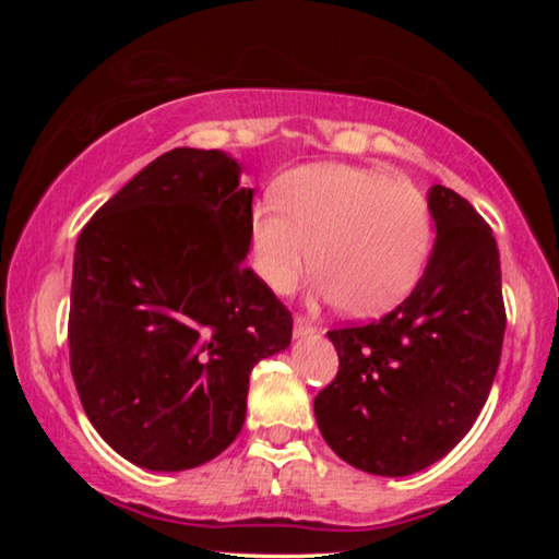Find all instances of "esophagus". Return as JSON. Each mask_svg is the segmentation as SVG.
<instances>
[{
	"label": "esophagus",
	"instance_id": "34e87169",
	"mask_svg": "<svg viewBox=\"0 0 559 559\" xmlns=\"http://www.w3.org/2000/svg\"><path fill=\"white\" fill-rule=\"evenodd\" d=\"M293 335H296L298 340L310 337V335H316V328L310 325L306 318H296V320H293Z\"/></svg>",
	"mask_w": 559,
	"mask_h": 559
}]
</instances>
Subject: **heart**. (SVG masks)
I'll return each mask as SVG.
<instances>
[{"mask_svg":"<svg viewBox=\"0 0 559 559\" xmlns=\"http://www.w3.org/2000/svg\"><path fill=\"white\" fill-rule=\"evenodd\" d=\"M276 204H259L249 219L251 266L276 296L296 290L320 269L313 293L372 318L409 296L431 246L424 194L404 179L362 165L318 163L290 169Z\"/></svg>","mask_w":559,"mask_h":559,"instance_id":"1","label":"heart"}]
</instances>
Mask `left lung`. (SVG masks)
Masks as SVG:
<instances>
[{"label": "left lung", "mask_w": 559, "mask_h": 559, "mask_svg": "<svg viewBox=\"0 0 559 559\" xmlns=\"http://www.w3.org/2000/svg\"><path fill=\"white\" fill-rule=\"evenodd\" d=\"M431 257L409 298L367 325L330 330L340 357L316 396L318 429L374 476H412L466 437L493 386L506 335L493 231L461 194L429 189Z\"/></svg>", "instance_id": "obj_1"}]
</instances>
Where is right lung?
<instances>
[{"label": "right lung", "mask_w": 559, "mask_h": 559, "mask_svg": "<svg viewBox=\"0 0 559 559\" xmlns=\"http://www.w3.org/2000/svg\"><path fill=\"white\" fill-rule=\"evenodd\" d=\"M222 150L153 159L83 226L73 253L71 374L96 431L147 471L229 447L253 365L293 318L251 269L253 189Z\"/></svg>", "instance_id": "1"}]
</instances>
